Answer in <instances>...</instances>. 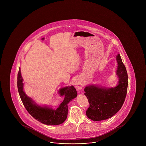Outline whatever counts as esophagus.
I'll return each instance as SVG.
<instances>
[{
    "label": "esophagus",
    "instance_id": "34e87169",
    "mask_svg": "<svg viewBox=\"0 0 146 146\" xmlns=\"http://www.w3.org/2000/svg\"><path fill=\"white\" fill-rule=\"evenodd\" d=\"M75 86L78 90H80L82 88L84 84L80 79H77L75 83Z\"/></svg>",
    "mask_w": 146,
    "mask_h": 146
}]
</instances>
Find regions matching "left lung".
Listing matches in <instances>:
<instances>
[{
    "label": "left lung",
    "instance_id": "left-lung-1",
    "mask_svg": "<svg viewBox=\"0 0 146 146\" xmlns=\"http://www.w3.org/2000/svg\"><path fill=\"white\" fill-rule=\"evenodd\" d=\"M117 75L119 79L117 86L105 88L95 86H86L84 95L90 103L86 111L87 117L94 121L112 117L122 108L126 96L128 74L119 54L117 55Z\"/></svg>",
    "mask_w": 146,
    "mask_h": 146
}]
</instances>
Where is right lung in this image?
<instances>
[{"label": "right lung", "instance_id": "add662e5", "mask_svg": "<svg viewBox=\"0 0 146 146\" xmlns=\"http://www.w3.org/2000/svg\"><path fill=\"white\" fill-rule=\"evenodd\" d=\"M17 80L18 90L22 102L32 117L42 123L48 125H58L64 122L68 115V103L77 95L76 90L74 86H72L60 89L59 93L61 96L65 95V98L59 107L56 110H53L51 108L36 105L31 98L27 96L23 91V83L20 68L18 73Z\"/></svg>", "mask_w": 146, "mask_h": 146}]
</instances>
